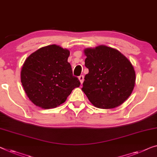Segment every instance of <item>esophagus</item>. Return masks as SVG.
Returning <instances> with one entry per match:
<instances>
[{"instance_id": "1", "label": "esophagus", "mask_w": 157, "mask_h": 157, "mask_svg": "<svg viewBox=\"0 0 157 157\" xmlns=\"http://www.w3.org/2000/svg\"><path fill=\"white\" fill-rule=\"evenodd\" d=\"M79 81H80L81 84H82L83 82H84V76L83 75L79 76Z\"/></svg>"}]
</instances>
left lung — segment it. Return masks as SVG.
Segmentation results:
<instances>
[{
    "label": "left lung",
    "instance_id": "8db88e82",
    "mask_svg": "<svg viewBox=\"0 0 157 157\" xmlns=\"http://www.w3.org/2000/svg\"><path fill=\"white\" fill-rule=\"evenodd\" d=\"M85 77L82 90L94 106L113 109L130 97L135 83V72L129 60L116 49L106 46L86 48Z\"/></svg>",
    "mask_w": 157,
    "mask_h": 157
}]
</instances>
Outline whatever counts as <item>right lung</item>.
<instances>
[{
    "instance_id": "right-lung-1",
    "label": "right lung",
    "mask_w": 157,
    "mask_h": 157,
    "mask_svg": "<svg viewBox=\"0 0 157 157\" xmlns=\"http://www.w3.org/2000/svg\"><path fill=\"white\" fill-rule=\"evenodd\" d=\"M69 56L67 49L53 44L39 48L25 61L21 82L27 97L36 106L56 108L80 85L67 62Z\"/></svg>"
}]
</instances>
